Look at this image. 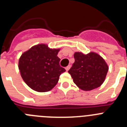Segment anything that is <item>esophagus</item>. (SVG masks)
<instances>
[{"instance_id":"esophagus-1","label":"esophagus","mask_w":127,"mask_h":127,"mask_svg":"<svg viewBox=\"0 0 127 127\" xmlns=\"http://www.w3.org/2000/svg\"><path fill=\"white\" fill-rule=\"evenodd\" d=\"M70 65H68V66H67V67L65 68L66 71H68V70H69V69H70Z\"/></svg>"}]
</instances>
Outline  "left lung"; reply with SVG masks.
Listing matches in <instances>:
<instances>
[{
    "label": "left lung",
    "mask_w": 127,
    "mask_h": 127,
    "mask_svg": "<svg viewBox=\"0 0 127 127\" xmlns=\"http://www.w3.org/2000/svg\"><path fill=\"white\" fill-rule=\"evenodd\" d=\"M75 62L68 71L77 87L90 91L101 86L109 70L104 58L95 52H75Z\"/></svg>",
    "instance_id": "1"
}]
</instances>
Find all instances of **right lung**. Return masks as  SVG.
I'll return each mask as SVG.
<instances>
[{"label":"right lung","mask_w":127,"mask_h":127,"mask_svg":"<svg viewBox=\"0 0 127 127\" xmlns=\"http://www.w3.org/2000/svg\"><path fill=\"white\" fill-rule=\"evenodd\" d=\"M60 50L39 44L21 55L18 62L20 75L31 89L46 92L55 86L60 74L65 71L60 66V59L57 57Z\"/></svg>","instance_id":"1"}]
</instances>
